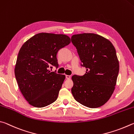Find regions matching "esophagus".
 Segmentation results:
<instances>
[{
    "label": "esophagus",
    "instance_id": "obj_1",
    "mask_svg": "<svg viewBox=\"0 0 134 134\" xmlns=\"http://www.w3.org/2000/svg\"><path fill=\"white\" fill-rule=\"evenodd\" d=\"M66 78L70 79V78H71V76H70V75H66Z\"/></svg>",
    "mask_w": 134,
    "mask_h": 134
}]
</instances>
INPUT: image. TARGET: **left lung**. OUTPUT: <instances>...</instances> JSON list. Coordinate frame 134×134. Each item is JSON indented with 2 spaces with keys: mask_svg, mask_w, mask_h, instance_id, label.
Listing matches in <instances>:
<instances>
[{
  "mask_svg": "<svg viewBox=\"0 0 134 134\" xmlns=\"http://www.w3.org/2000/svg\"><path fill=\"white\" fill-rule=\"evenodd\" d=\"M71 41L81 66L86 69L84 75L72 76V95L86 107H101L111 98L116 83L119 65L115 49L108 39L94 34L74 35Z\"/></svg>",
  "mask_w": 134,
  "mask_h": 134,
  "instance_id": "left-lung-1",
  "label": "left lung"
}]
</instances>
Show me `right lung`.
Here are the masks:
<instances>
[{
	"label": "right lung",
	"mask_w": 134,
	"mask_h": 134,
	"mask_svg": "<svg viewBox=\"0 0 134 134\" xmlns=\"http://www.w3.org/2000/svg\"><path fill=\"white\" fill-rule=\"evenodd\" d=\"M70 43L67 35L40 33L21 47L15 75L20 92L30 105L42 108L57 99L65 76L51 72L49 68L58 67V52Z\"/></svg>",
	"instance_id": "obj_1"
}]
</instances>
